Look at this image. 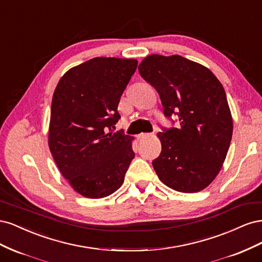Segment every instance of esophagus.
Returning a JSON list of instances; mask_svg holds the SVG:
<instances>
[{
	"label": "esophagus",
	"instance_id": "esophagus-1",
	"mask_svg": "<svg viewBox=\"0 0 262 262\" xmlns=\"http://www.w3.org/2000/svg\"><path fill=\"white\" fill-rule=\"evenodd\" d=\"M149 137H150V134H148V133H140L139 136L137 137V139H138L139 141H141V140L147 139V138H149Z\"/></svg>",
	"mask_w": 262,
	"mask_h": 262
}]
</instances>
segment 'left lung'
<instances>
[{"label":"left lung","mask_w":262,"mask_h":262,"mask_svg":"<svg viewBox=\"0 0 262 262\" xmlns=\"http://www.w3.org/2000/svg\"><path fill=\"white\" fill-rule=\"evenodd\" d=\"M139 72L160 95L164 115L175 114L180 123L157 133L162 152L153 167L158 178L176 191H201L217 176L232 140L223 85L207 67L178 54H149Z\"/></svg>","instance_id":"1"}]
</instances>
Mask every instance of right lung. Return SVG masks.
I'll return each mask as SVG.
<instances>
[{
    "label": "right lung",
    "mask_w": 262,
    "mask_h": 262,
    "mask_svg": "<svg viewBox=\"0 0 262 262\" xmlns=\"http://www.w3.org/2000/svg\"><path fill=\"white\" fill-rule=\"evenodd\" d=\"M137 67L136 59L94 58L70 69L54 90L49 149L62 176L85 198L114 193L134 158V138L112 126Z\"/></svg>",
    "instance_id": "add662e5"
}]
</instances>
